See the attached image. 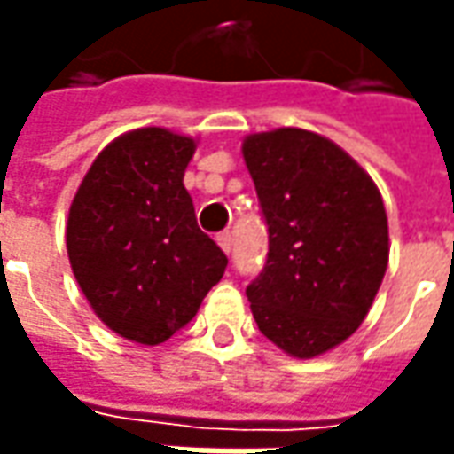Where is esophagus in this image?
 Segmentation results:
<instances>
[{
  "mask_svg": "<svg viewBox=\"0 0 454 454\" xmlns=\"http://www.w3.org/2000/svg\"><path fill=\"white\" fill-rule=\"evenodd\" d=\"M217 245L224 250V253L230 254L232 253V235H230V232H222V235H217Z\"/></svg>",
  "mask_w": 454,
  "mask_h": 454,
  "instance_id": "1",
  "label": "esophagus"
}]
</instances>
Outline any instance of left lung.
<instances>
[{
    "label": "left lung",
    "instance_id": "8db88e82",
    "mask_svg": "<svg viewBox=\"0 0 454 454\" xmlns=\"http://www.w3.org/2000/svg\"><path fill=\"white\" fill-rule=\"evenodd\" d=\"M268 224V260L247 286L262 336L295 358L331 351L356 331L389 262L384 201L333 141L303 129L242 144Z\"/></svg>",
    "mask_w": 454,
    "mask_h": 454
}]
</instances>
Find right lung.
I'll return each mask as SVG.
<instances>
[{"label":"right lung","mask_w":454,"mask_h":454,"mask_svg":"<svg viewBox=\"0 0 454 454\" xmlns=\"http://www.w3.org/2000/svg\"><path fill=\"white\" fill-rule=\"evenodd\" d=\"M194 149V138L156 126L123 133L70 204L65 242L82 295L111 331L144 346L192 321L227 268L184 189Z\"/></svg>","instance_id":"obj_1"}]
</instances>
